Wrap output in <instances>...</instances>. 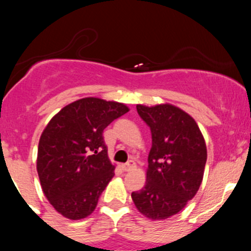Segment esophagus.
<instances>
[{
	"instance_id": "1",
	"label": "esophagus",
	"mask_w": 251,
	"mask_h": 251,
	"mask_svg": "<svg viewBox=\"0 0 251 251\" xmlns=\"http://www.w3.org/2000/svg\"><path fill=\"white\" fill-rule=\"evenodd\" d=\"M135 166V163L133 160H128L126 164H123L122 165V170L123 171H129V170H132Z\"/></svg>"
}]
</instances>
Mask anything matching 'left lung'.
Wrapping results in <instances>:
<instances>
[{
	"mask_svg": "<svg viewBox=\"0 0 251 251\" xmlns=\"http://www.w3.org/2000/svg\"><path fill=\"white\" fill-rule=\"evenodd\" d=\"M140 118L151 129L146 184L132 192L140 214L165 220L185 208L203 180L206 145L197 123L183 109L164 103L137 105Z\"/></svg>",
	"mask_w": 251,
	"mask_h": 251,
	"instance_id": "8db88e82",
	"label": "left lung"
}]
</instances>
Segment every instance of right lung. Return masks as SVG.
Returning a JSON list of instances; mask_svg holds the SVG:
<instances>
[{"label": "right lung", "mask_w": 251, "mask_h": 251, "mask_svg": "<svg viewBox=\"0 0 251 251\" xmlns=\"http://www.w3.org/2000/svg\"><path fill=\"white\" fill-rule=\"evenodd\" d=\"M127 112L124 103L83 98L65 106L43 129L36 169L43 194L59 214L81 220L94 211L116 169L103 129Z\"/></svg>", "instance_id": "1"}]
</instances>
